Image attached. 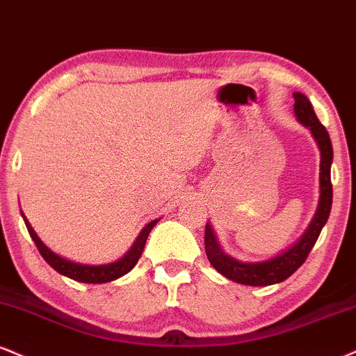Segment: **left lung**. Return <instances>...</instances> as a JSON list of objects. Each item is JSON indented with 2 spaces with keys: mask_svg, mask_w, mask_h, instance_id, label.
I'll use <instances>...</instances> for the list:
<instances>
[{
  "mask_svg": "<svg viewBox=\"0 0 356 356\" xmlns=\"http://www.w3.org/2000/svg\"><path fill=\"white\" fill-rule=\"evenodd\" d=\"M293 113L297 115V121L303 124L314 136L320 151V197L318 205L314 219L308 224L307 230L293 245L286 250L272 257V259L260 260V262H242L234 259L232 255L225 254L220 247L219 238L213 232L212 225H205V254L209 262L217 272L222 273L229 280L237 282L242 285L250 286H267L273 284H280L297 270L314 248L316 238L322 232L323 225L327 224L330 211H332V181H330V169L333 162V147L330 136L322 122L316 118L312 102L302 92H293Z\"/></svg>",
  "mask_w": 356,
  "mask_h": 356,
  "instance_id": "left-lung-1",
  "label": "left lung"
}]
</instances>
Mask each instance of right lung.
I'll use <instances>...</instances> for the list:
<instances>
[{"instance_id": "add662e5", "label": "right lung", "mask_w": 356, "mask_h": 356, "mask_svg": "<svg viewBox=\"0 0 356 356\" xmlns=\"http://www.w3.org/2000/svg\"><path fill=\"white\" fill-rule=\"evenodd\" d=\"M21 216H23V220L24 224H26L28 232L31 235L34 243H36L38 250H40L42 259H44L58 273H61V275L67 278H72V280L76 282H83V284H108V282L118 280L119 277L126 275L127 272H131L132 268H134V265L137 264V260H139V257L143 255L149 232H151L154 225L159 222V219L149 222V224L140 230V234L137 235V238L134 241V243H132V247L121 257V259L114 260V262H109V264L91 265V264L72 262V260L66 259V257L56 254V252L51 250V248L46 245L40 237H38V234L34 232L31 224L28 222L26 216H24L23 212H21Z\"/></svg>"}]
</instances>
